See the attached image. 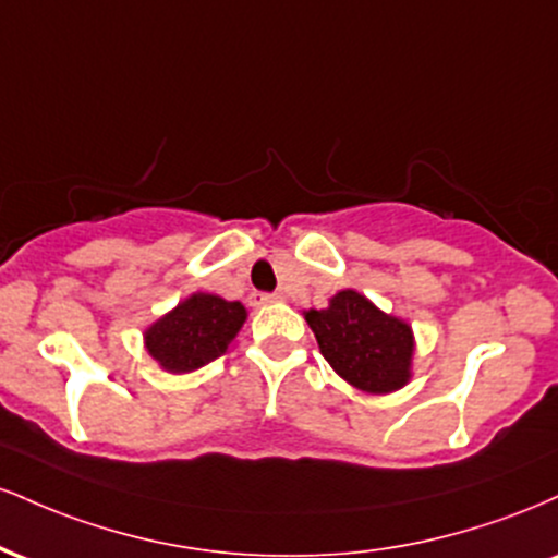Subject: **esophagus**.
I'll use <instances>...</instances> for the list:
<instances>
[{
    "label": "esophagus",
    "instance_id": "obj_1",
    "mask_svg": "<svg viewBox=\"0 0 558 558\" xmlns=\"http://www.w3.org/2000/svg\"><path fill=\"white\" fill-rule=\"evenodd\" d=\"M278 301H283V296H280V293H252V304L254 306L278 304Z\"/></svg>",
    "mask_w": 558,
    "mask_h": 558
}]
</instances>
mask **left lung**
<instances>
[{
    "mask_svg": "<svg viewBox=\"0 0 558 558\" xmlns=\"http://www.w3.org/2000/svg\"><path fill=\"white\" fill-rule=\"evenodd\" d=\"M319 354L349 386L373 396L401 390L412 380L414 330L354 288L330 296L325 310H306Z\"/></svg>",
    "mask_w": 558,
    "mask_h": 558,
    "instance_id": "1",
    "label": "left lung"
}]
</instances>
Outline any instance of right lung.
<instances>
[{"label":"right lung","instance_id":"right-lung-1","mask_svg":"<svg viewBox=\"0 0 558 558\" xmlns=\"http://www.w3.org/2000/svg\"><path fill=\"white\" fill-rule=\"evenodd\" d=\"M246 317L241 301L196 291L144 330V345L165 373H194L226 354Z\"/></svg>","mask_w":558,"mask_h":558}]
</instances>
